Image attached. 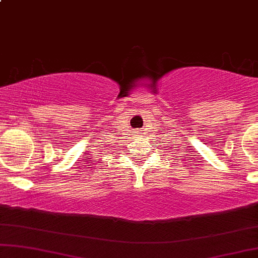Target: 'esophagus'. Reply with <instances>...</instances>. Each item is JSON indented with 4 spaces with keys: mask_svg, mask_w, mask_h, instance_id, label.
Segmentation results:
<instances>
[{
    "mask_svg": "<svg viewBox=\"0 0 258 258\" xmlns=\"http://www.w3.org/2000/svg\"><path fill=\"white\" fill-rule=\"evenodd\" d=\"M143 131H144V130H137L138 133H143Z\"/></svg>",
    "mask_w": 258,
    "mask_h": 258,
    "instance_id": "34e87169",
    "label": "esophagus"
}]
</instances>
